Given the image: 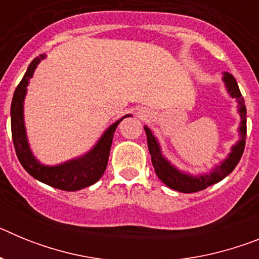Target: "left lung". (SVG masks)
<instances>
[{
  "instance_id": "left-lung-1",
  "label": "left lung",
  "mask_w": 259,
  "mask_h": 259,
  "mask_svg": "<svg viewBox=\"0 0 259 259\" xmlns=\"http://www.w3.org/2000/svg\"><path fill=\"white\" fill-rule=\"evenodd\" d=\"M223 81L226 88H227L228 95L232 98H236L237 101V110H239L240 119H241L239 127L240 140L231 148V153L227 155V158L224 161H222L219 166H215L210 172L202 174V175H191V174L178 170L162 154L159 143H158L157 137L150 131V128H148L146 125L144 127L155 174L168 188L179 191L182 193H193V192L202 191V189L207 188L210 185L223 180L226 176H228L235 170V167L239 163L240 158L244 153V148H245L246 107L241 92H240L239 85L236 83V79L228 72H223Z\"/></svg>"
}]
</instances>
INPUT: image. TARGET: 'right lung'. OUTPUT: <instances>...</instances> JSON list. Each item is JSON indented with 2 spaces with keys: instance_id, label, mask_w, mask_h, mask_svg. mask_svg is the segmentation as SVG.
Returning a JSON list of instances; mask_svg holds the SVG:
<instances>
[{
  "instance_id": "obj_1",
  "label": "right lung",
  "mask_w": 259,
  "mask_h": 259,
  "mask_svg": "<svg viewBox=\"0 0 259 259\" xmlns=\"http://www.w3.org/2000/svg\"><path fill=\"white\" fill-rule=\"evenodd\" d=\"M45 57H47L45 54H41L29 63L26 74L14 92L10 113L14 148L24 170L38 182L50 185L53 188L62 189V191H79V189L95 184L104 175L107 161H109L114 132L123 119L131 115L130 114L124 115L110 125L100 137L97 144H95L92 149L85 154L61 164H56V166H47L38 162L32 153L28 139H27L26 125H24V98L27 95L29 79L33 76V72L41 59H44Z\"/></svg>"
}]
</instances>
